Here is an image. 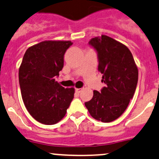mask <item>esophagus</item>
Masks as SVG:
<instances>
[{"instance_id":"obj_1","label":"esophagus","mask_w":159,"mask_h":159,"mask_svg":"<svg viewBox=\"0 0 159 159\" xmlns=\"http://www.w3.org/2000/svg\"><path fill=\"white\" fill-rule=\"evenodd\" d=\"M81 91H82V88H77V89H75L76 93H78V94L81 93Z\"/></svg>"}]
</instances>
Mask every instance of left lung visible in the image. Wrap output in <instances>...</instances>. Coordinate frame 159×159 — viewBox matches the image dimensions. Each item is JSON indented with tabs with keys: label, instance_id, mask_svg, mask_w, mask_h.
<instances>
[{
	"label": "left lung",
	"instance_id": "obj_1",
	"mask_svg": "<svg viewBox=\"0 0 159 159\" xmlns=\"http://www.w3.org/2000/svg\"><path fill=\"white\" fill-rule=\"evenodd\" d=\"M89 45L97 53L98 69L106 84L85 106L94 119L110 123L120 117L135 92L138 80V67L129 49L107 36L93 38Z\"/></svg>",
	"mask_w": 159,
	"mask_h": 159
}]
</instances>
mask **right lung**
Here are the masks:
<instances>
[{"label":"right lung","mask_w":159,"mask_h":159,"mask_svg":"<svg viewBox=\"0 0 159 159\" xmlns=\"http://www.w3.org/2000/svg\"><path fill=\"white\" fill-rule=\"evenodd\" d=\"M73 43L44 41L30 47L19 72L21 97L36 121L54 125L64 117L74 98V88H64L55 81L63 67V57Z\"/></svg>","instance_id":"1"}]
</instances>
